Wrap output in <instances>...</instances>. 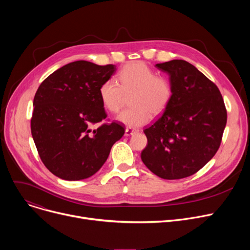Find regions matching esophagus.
I'll return each mask as SVG.
<instances>
[{"label": "esophagus", "mask_w": 250, "mask_h": 250, "mask_svg": "<svg viewBox=\"0 0 250 250\" xmlns=\"http://www.w3.org/2000/svg\"><path fill=\"white\" fill-rule=\"evenodd\" d=\"M135 133H137V129H134V128H132V127H126V128H125V135L126 137H128V136H132V135L135 134Z\"/></svg>", "instance_id": "1"}]
</instances>
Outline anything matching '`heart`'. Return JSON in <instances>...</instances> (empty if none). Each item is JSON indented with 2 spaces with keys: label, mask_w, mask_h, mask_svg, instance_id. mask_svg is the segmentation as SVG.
Segmentation results:
<instances>
[{
  "label": "heart",
  "mask_w": 250,
  "mask_h": 250,
  "mask_svg": "<svg viewBox=\"0 0 250 250\" xmlns=\"http://www.w3.org/2000/svg\"><path fill=\"white\" fill-rule=\"evenodd\" d=\"M102 82L99 98L103 107L111 113L121 110L129 96L132 107L116 117L117 122L128 127L147 125L153 115L161 114L172 99V86L167 78L157 76L156 72L142 62L126 64L116 77Z\"/></svg>",
  "instance_id": "1"
}]
</instances>
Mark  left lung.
Wrapping results in <instances>:
<instances>
[{
	"instance_id": "1",
	"label": "left lung",
	"mask_w": 250,
	"mask_h": 250,
	"mask_svg": "<svg viewBox=\"0 0 250 250\" xmlns=\"http://www.w3.org/2000/svg\"><path fill=\"white\" fill-rule=\"evenodd\" d=\"M156 68L168 74L172 99L144 130L148 144L141 158L157 176L185 178L217 153L227 123L226 107L218 87L191 63L172 60Z\"/></svg>"
}]
</instances>
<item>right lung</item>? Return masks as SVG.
<instances>
[{
  "mask_svg": "<svg viewBox=\"0 0 250 250\" xmlns=\"http://www.w3.org/2000/svg\"><path fill=\"white\" fill-rule=\"evenodd\" d=\"M114 64L77 61L49 75L33 100L31 134L39 157L49 171L64 180L95 174L107 160L125 128L106 118L99 87L115 73Z\"/></svg>",
  "mask_w": 250,
  "mask_h": 250,
  "instance_id": "1",
  "label": "right lung"
}]
</instances>
